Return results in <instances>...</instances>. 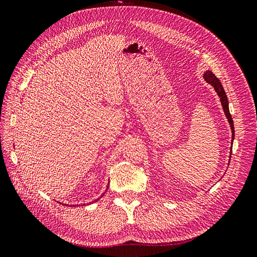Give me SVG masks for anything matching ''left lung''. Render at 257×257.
I'll return each instance as SVG.
<instances>
[{"instance_id":"8db88e82","label":"left lung","mask_w":257,"mask_h":257,"mask_svg":"<svg viewBox=\"0 0 257 257\" xmlns=\"http://www.w3.org/2000/svg\"><path fill=\"white\" fill-rule=\"evenodd\" d=\"M204 78L205 80L212 85V87L214 88L216 94L219 95L220 97V100H221V104H222V107H223V110H224V113L225 115H226V118L228 120V123L230 125V130H231V138L232 141H234V137H235V128H234V122H232V118L230 115V112H229V108H228V99H227V96H226V93H225L224 89H223V85L221 83V81L216 78L215 75L211 72V71H207L205 74H204ZM231 154V153H230ZM230 158V157H229Z\"/></svg>"}]
</instances>
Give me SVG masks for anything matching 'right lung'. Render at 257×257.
<instances>
[{"label":"right lung","instance_id":"right-lung-1","mask_svg":"<svg viewBox=\"0 0 257 257\" xmlns=\"http://www.w3.org/2000/svg\"><path fill=\"white\" fill-rule=\"evenodd\" d=\"M108 185H109V183H108V184H107V190H108ZM107 190H106V191H107ZM104 194H105V193H104ZM104 194H103V195H102V196H104ZM102 196H100V197H102ZM98 199H99V198L95 199V201H97ZM92 203H93V201H92ZM90 204H91V203H90ZM62 205H64V204H62ZM83 205H85V204H83ZM66 206H68V205H66ZM71 206H74V207H75V205H71Z\"/></svg>","mask_w":257,"mask_h":257}]
</instances>
